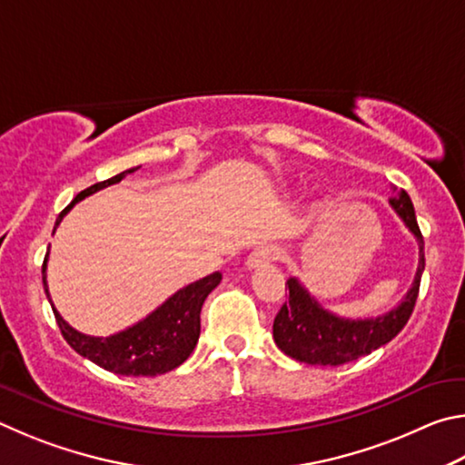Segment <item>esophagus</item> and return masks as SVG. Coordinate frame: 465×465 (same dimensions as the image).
Segmentation results:
<instances>
[{
    "instance_id": "34e87169",
    "label": "esophagus",
    "mask_w": 465,
    "mask_h": 465,
    "mask_svg": "<svg viewBox=\"0 0 465 465\" xmlns=\"http://www.w3.org/2000/svg\"><path fill=\"white\" fill-rule=\"evenodd\" d=\"M279 256H281V252H279V248H274V246L256 248L248 256L246 266H248V269H261V266H266V264H271V262L277 261Z\"/></svg>"
}]
</instances>
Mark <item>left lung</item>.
Returning <instances> with one entry per match:
<instances>
[{
  "label": "left lung",
  "mask_w": 465,
  "mask_h": 465,
  "mask_svg": "<svg viewBox=\"0 0 465 465\" xmlns=\"http://www.w3.org/2000/svg\"><path fill=\"white\" fill-rule=\"evenodd\" d=\"M390 207L396 211L419 243V269L402 302L375 318H342L326 310L297 277H289V302L282 305L272 324L274 342L285 355L299 363L336 367L388 344L406 326L419 297L424 271V242L416 223L412 201L406 191L393 193Z\"/></svg>",
  "instance_id": "obj_1"
}]
</instances>
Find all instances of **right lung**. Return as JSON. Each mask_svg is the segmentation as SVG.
<instances>
[{"mask_svg": "<svg viewBox=\"0 0 465 465\" xmlns=\"http://www.w3.org/2000/svg\"><path fill=\"white\" fill-rule=\"evenodd\" d=\"M135 170H139V166L124 170L121 174L104 180V183L85 188V191L77 194L75 199L61 211L57 222H54V230H57L61 219L75 207V203H80L85 196L102 191V188L121 183L124 176L133 174ZM46 262H49V254L45 256L43 264L45 293L49 297L54 320H57L61 334L67 341V344L72 346L75 352H80L82 357L92 361V363L106 369V371L131 377H153L168 373L172 369L183 365L184 361L191 357L196 342H199L201 308L204 299H207L211 291L222 282V274L219 272L209 274V277H203L191 282V285L178 289L174 295H170L166 302L160 305V308L147 313V316L143 320H139L137 324L110 336H90L80 332V330H75L74 326H69L67 322L61 318L57 308L53 305L49 285H46Z\"/></svg>", "mask_w": 465, "mask_h": 465, "instance_id": "right-lung-1", "label": "right lung"}]
</instances>
